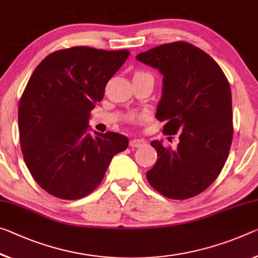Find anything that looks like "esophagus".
I'll list each match as a JSON object with an SVG mask.
<instances>
[{
  "mask_svg": "<svg viewBox=\"0 0 258 258\" xmlns=\"http://www.w3.org/2000/svg\"><path fill=\"white\" fill-rule=\"evenodd\" d=\"M146 145V141L142 140V139H132L130 141L131 148H140V147H144Z\"/></svg>",
  "mask_w": 258,
  "mask_h": 258,
  "instance_id": "esophagus-1",
  "label": "esophagus"
}]
</instances>
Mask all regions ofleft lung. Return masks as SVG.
Here are the masks:
<instances>
[{"label": "left lung", "instance_id": "8db88e82", "mask_svg": "<svg viewBox=\"0 0 258 258\" xmlns=\"http://www.w3.org/2000/svg\"><path fill=\"white\" fill-rule=\"evenodd\" d=\"M137 59L163 75L156 118L164 121L163 133L178 134L179 139L175 148L151 141L157 162L147 179L167 199L193 198L216 180L230 153V84L212 57L185 41L161 44L139 54Z\"/></svg>", "mask_w": 258, "mask_h": 258}]
</instances>
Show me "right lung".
<instances>
[{"instance_id": "add662e5", "label": "right lung", "mask_w": 258, "mask_h": 258, "mask_svg": "<svg viewBox=\"0 0 258 258\" xmlns=\"http://www.w3.org/2000/svg\"><path fill=\"white\" fill-rule=\"evenodd\" d=\"M130 56L126 49H59L41 62L18 107L20 148L38 185L55 198L78 200L103 180L114 155L128 146L119 133L87 132L105 86Z\"/></svg>"}]
</instances>
